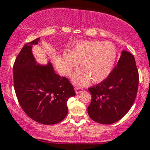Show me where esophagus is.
Wrapping results in <instances>:
<instances>
[{
    "label": "esophagus",
    "mask_w": 150,
    "mask_h": 150,
    "mask_svg": "<svg viewBox=\"0 0 150 150\" xmlns=\"http://www.w3.org/2000/svg\"><path fill=\"white\" fill-rule=\"evenodd\" d=\"M82 91H83L82 88H81V87H76L75 88V92H76V94L81 93Z\"/></svg>",
    "instance_id": "34e87169"
}]
</instances>
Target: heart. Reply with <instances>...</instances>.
Masks as SVG:
<instances>
[{"mask_svg": "<svg viewBox=\"0 0 150 150\" xmlns=\"http://www.w3.org/2000/svg\"><path fill=\"white\" fill-rule=\"evenodd\" d=\"M116 58V50L112 43L85 41L76 44L69 55L64 54L65 74L69 76L80 62L81 70L74 75L72 81L77 86H84L90 81L98 83L110 73Z\"/></svg>", "mask_w": 150, "mask_h": 150, "instance_id": "obj_1", "label": "heart"}]
</instances>
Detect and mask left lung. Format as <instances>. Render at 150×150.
<instances>
[{"instance_id":"left-lung-1","label":"left lung","mask_w":150,"mask_h":150,"mask_svg":"<svg viewBox=\"0 0 150 150\" xmlns=\"http://www.w3.org/2000/svg\"><path fill=\"white\" fill-rule=\"evenodd\" d=\"M139 73L135 58L126 50L108 76L88 89L92 101L89 117L97 123L112 124L121 119L132 108L137 94Z\"/></svg>"}]
</instances>
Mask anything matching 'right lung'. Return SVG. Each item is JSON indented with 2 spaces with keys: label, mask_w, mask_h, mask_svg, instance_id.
<instances>
[{
  "label": "right lung",
  "mask_w": 150,
  "mask_h": 150,
  "mask_svg": "<svg viewBox=\"0 0 150 150\" xmlns=\"http://www.w3.org/2000/svg\"><path fill=\"white\" fill-rule=\"evenodd\" d=\"M39 40L38 38L27 43L16 57L13 84L18 103L29 118L52 125L66 118L68 100L76 94L69 79L57 74L50 62L37 64L32 50Z\"/></svg>",
  "instance_id": "right-lung-1"
}]
</instances>
